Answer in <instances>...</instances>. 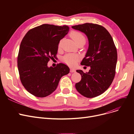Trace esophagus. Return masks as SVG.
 I'll return each instance as SVG.
<instances>
[{"mask_svg":"<svg viewBox=\"0 0 134 134\" xmlns=\"http://www.w3.org/2000/svg\"><path fill=\"white\" fill-rule=\"evenodd\" d=\"M70 72H71V73H74V72H76V71H75V69H74V68H71V69H70Z\"/></svg>","mask_w":134,"mask_h":134,"instance_id":"34e87169","label":"esophagus"}]
</instances>
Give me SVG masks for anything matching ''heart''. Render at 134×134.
Listing matches in <instances>:
<instances>
[{
  "instance_id": "b5f03b06",
  "label": "heart",
  "mask_w": 134,
  "mask_h": 134,
  "mask_svg": "<svg viewBox=\"0 0 134 134\" xmlns=\"http://www.w3.org/2000/svg\"><path fill=\"white\" fill-rule=\"evenodd\" d=\"M70 35L77 44L81 43L83 44L85 43L86 38L82 33L79 31H73L70 33ZM77 59H78V56L75 55L68 54L63 57V61L69 65H73Z\"/></svg>"
}]
</instances>
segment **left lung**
Masks as SVG:
<instances>
[{
    "label": "left lung",
    "instance_id": "obj_1",
    "mask_svg": "<svg viewBox=\"0 0 134 134\" xmlns=\"http://www.w3.org/2000/svg\"><path fill=\"white\" fill-rule=\"evenodd\" d=\"M72 27L87 37L88 48L81 65L91 68L86 73L76 70L81 79L75 88L84 97H96L107 90L114 79L117 61L116 46L110 33L101 25L87 23Z\"/></svg>",
    "mask_w": 134,
    "mask_h": 134
}]
</instances>
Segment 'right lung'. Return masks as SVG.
<instances>
[{
	"label": "right lung",
	"mask_w": 134,
	"mask_h": 134,
	"mask_svg": "<svg viewBox=\"0 0 134 134\" xmlns=\"http://www.w3.org/2000/svg\"><path fill=\"white\" fill-rule=\"evenodd\" d=\"M67 25L42 24L30 30L19 47L17 65L20 79L25 88L37 97L50 95L57 88L62 76L69 73V67L60 63L48 66L55 58L60 41L68 34Z\"/></svg>",
	"instance_id": "right-lung-1"
}]
</instances>
